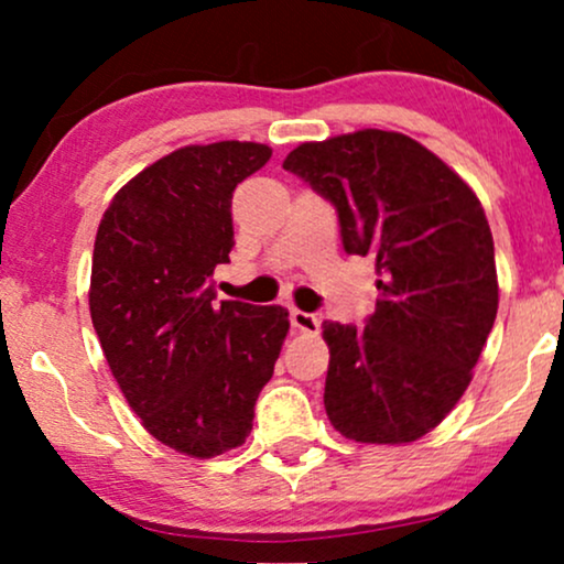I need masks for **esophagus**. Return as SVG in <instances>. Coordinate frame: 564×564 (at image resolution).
<instances>
[{"mask_svg": "<svg viewBox=\"0 0 564 564\" xmlns=\"http://www.w3.org/2000/svg\"><path fill=\"white\" fill-rule=\"evenodd\" d=\"M290 322H293V327L297 329V333L319 335V319H316L314 314H306V311L293 308L290 311Z\"/></svg>", "mask_w": 564, "mask_h": 564, "instance_id": "esophagus-1", "label": "esophagus"}]
</instances>
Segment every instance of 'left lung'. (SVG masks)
<instances>
[{"label":"left lung","mask_w":564,"mask_h":564,"mask_svg":"<svg viewBox=\"0 0 564 564\" xmlns=\"http://www.w3.org/2000/svg\"><path fill=\"white\" fill-rule=\"evenodd\" d=\"M337 208L343 248L375 256L367 327L324 322V409L356 443L420 441L473 380L496 308L494 237L473 187L399 131L303 142L284 158Z\"/></svg>","instance_id":"obj_1"}]
</instances>
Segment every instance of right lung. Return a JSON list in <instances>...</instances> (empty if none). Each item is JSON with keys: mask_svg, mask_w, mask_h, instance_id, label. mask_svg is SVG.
Instances as JSON below:
<instances>
[{"mask_svg": "<svg viewBox=\"0 0 564 564\" xmlns=\"http://www.w3.org/2000/svg\"><path fill=\"white\" fill-rule=\"evenodd\" d=\"M269 144H187L139 171L97 227L89 314L123 399L155 441L192 459L242 446L274 375L282 306L216 303L210 274L235 248L231 192Z\"/></svg>", "mask_w": 564, "mask_h": 564, "instance_id": "obj_1", "label": "right lung"}]
</instances>
